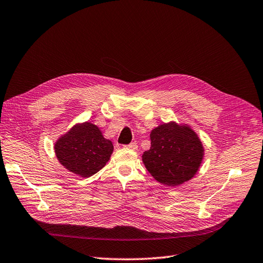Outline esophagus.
Segmentation results:
<instances>
[{
  "label": "esophagus",
  "instance_id": "1",
  "mask_svg": "<svg viewBox=\"0 0 263 263\" xmlns=\"http://www.w3.org/2000/svg\"><path fill=\"white\" fill-rule=\"evenodd\" d=\"M125 147L130 148V149H133V151H136V149H138V144H136V143H131L129 145H125Z\"/></svg>",
  "mask_w": 263,
  "mask_h": 263
}]
</instances>
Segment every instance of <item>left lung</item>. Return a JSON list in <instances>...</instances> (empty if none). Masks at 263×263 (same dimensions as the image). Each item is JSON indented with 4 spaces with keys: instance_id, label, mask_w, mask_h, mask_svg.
Segmentation results:
<instances>
[{
    "instance_id": "obj_1",
    "label": "left lung",
    "mask_w": 263,
    "mask_h": 263,
    "mask_svg": "<svg viewBox=\"0 0 263 263\" xmlns=\"http://www.w3.org/2000/svg\"><path fill=\"white\" fill-rule=\"evenodd\" d=\"M151 141V148L142 158L159 182L177 186L198 172L204 149L198 135L187 125L163 123L152 131Z\"/></svg>"
}]
</instances>
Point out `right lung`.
<instances>
[{"label":"right lung","instance_id":"1","mask_svg":"<svg viewBox=\"0 0 263 263\" xmlns=\"http://www.w3.org/2000/svg\"><path fill=\"white\" fill-rule=\"evenodd\" d=\"M112 143L103 138L97 125L76 124L54 145L59 162L70 172L82 177L96 174L109 160Z\"/></svg>","mask_w":263,"mask_h":263}]
</instances>
